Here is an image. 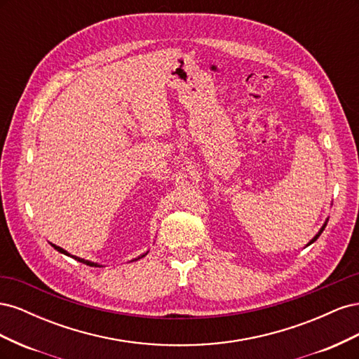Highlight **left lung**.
I'll return each mask as SVG.
<instances>
[{"instance_id":"left-lung-1","label":"left lung","mask_w":359,"mask_h":359,"mask_svg":"<svg viewBox=\"0 0 359 359\" xmlns=\"http://www.w3.org/2000/svg\"><path fill=\"white\" fill-rule=\"evenodd\" d=\"M327 223H328V219H327V220H325V223H323V226H322V227H320V231H319V232H318V233H316V235H314V236H313V238H311V240H310V243H309V244H307V245H310V244H313V243H314V241H316V240H318V238H319V236H320V233H322V232H323V229H325V226H327Z\"/></svg>"}]
</instances>
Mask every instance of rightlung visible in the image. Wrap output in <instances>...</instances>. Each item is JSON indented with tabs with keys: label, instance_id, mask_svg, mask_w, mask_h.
<instances>
[{
	"label": "right lung",
	"instance_id": "1",
	"mask_svg": "<svg viewBox=\"0 0 359 359\" xmlns=\"http://www.w3.org/2000/svg\"><path fill=\"white\" fill-rule=\"evenodd\" d=\"M50 245L57 250V252H60V253H62V255H66V256H70V257H73L74 260H78V262H81V264H85V265H88V266H94V268H100L102 265L100 264H97V262H91V260H85V259H82V257H78V256H73V255H70L67 250H64V248H61V247H58V245H55V244H52L50 243ZM148 253V252H147ZM147 253H144V255H140V256H137L136 259H133V260H139V259H142L144 256H147Z\"/></svg>",
	"mask_w": 359,
	"mask_h": 359
}]
</instances>
